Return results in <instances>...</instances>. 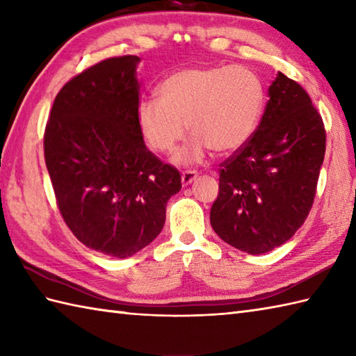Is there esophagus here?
<instances>
[{
  "label": "esophagus",
  "mask_w": 356,
  "mask_h": 356,
  "mask_svg": "<svg viewBox=\"0 0 356 356\" xmlns=\"http://www.w3.org/2000/svg\"><path fill=\"white\" fill-rule=\"evenodd\" d=\"M194 179H197V172L193 171V170H186L182 172V184L186 186L190 185Z\"/></svg>",
  "instance_id": "esophagus-1"
}]
</instances>
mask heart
I'll return each mask as SVG.
<instances>
[{
	"label": "heart",
	"instance_id": "heart-1",
	"mask_svg": "<svg viewBox=\"0 0 356 356\" xmlns=\"http://www.w3.org/2000/svg\"><path fill=\"white\" fill-rule=\"evenodd\" d=\"M159 96L138 107V124L148 145L166 153L185 139H195L176 154L179 163L199 162L211 149L228 156L252 139L264 110V87L245 67H188L168 74Z\"/></svg>",
	"mask_w": 356,
	"mask_h": 356
}]
</instances>
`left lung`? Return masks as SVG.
<instances>
[{
	"label": "left lung",
	"instance_id": "8db88e82",
	"mask_svg": "<svg viewBox=\"0 0 356 356\" xmlns=\"http://www.w3.org/2000/svg\"><path fill=\"white\" fill-rule=\"evenodd\" d=\"M326 130L306 90L280 72L259 128L218 168L209 220L226 243L264 254L289 240L314 205Z\"/></svg>",
	"mask_w": 356,
	"mask_h": 356
}]
</instances>
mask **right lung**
<instances>
[{"mask_svg":"<svg viewBox=\"0 0 356 356\" xmlns=\"http://www.w3.org/2000/svg\"><path fill=\"white\" fill-rule=\"evenodd\" d=\"M138 56L104 59L59 90L44 159L65 225L81 243L125 259L153 241L180 172L147 148L138 124Z\"/></svg>","mask_w":356,"mask_h":356,"instance_id":"add662e5","label":"right lung"}]
</instances>
